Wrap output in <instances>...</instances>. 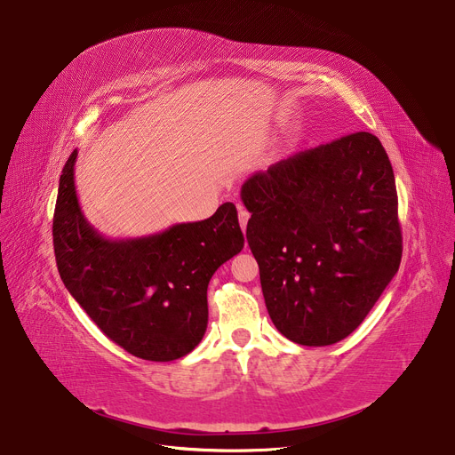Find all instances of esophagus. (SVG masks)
<instances>
[{
  "label": "esophagus",
  "instance_id": "obj_1",
  "mask_svg": "<svg viewBox=\"0 0 455 455\" xmlns=\"http://www.w3.org/2000/svg\"><path fill=\"white\" fill-rule=\"evenodd\" d=\"M237 210H240V227H242V230L245 232L247 223H249V218H251V213H249V210H245L243 206H240Z\"/></svg>",
  "mask_w": 455,
  "mask_h": 455
}]
</instances>
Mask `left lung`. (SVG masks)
Returning a JSON list of instances; mask_svg holds the SVG:
<instances>
[{"label":"left lung","instance_id":"obj_1","mask_svg":"<svg viewBox=\"0 0 455 455\" xmlns=\"http://www.w3.org/2000/svg\"><path fill=\"white\" fill-rule=\"evenodd\" d=\"M247 242L282 336L326 347L352 333L402 259L389 156L352 132L254 173L242 186Z\"/></svg>","mask_w":455,"mask_h":455}]
</instances>
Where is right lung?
I'll use <instances>...</instances> for the list:
<instances>
[{
    "label": "right lung",
    "mask_w": 455,
    "mask_h": 455,
    "mask_svg": "<svg viewBox=\"0 0 455 455\" xmlns=\"http://www.w3.org/2000/svg\"><path fill=\"white\" fill-rule=\"evenodd\" d=\"M69 155L59 182L53 247L60 278L88 317L116 345L148 362H173L206 331L212 275L243 249L237 210L138 240L112 242L81 212Z\"/></svg>",
    "instance_id": "1"
}]
</instances>
